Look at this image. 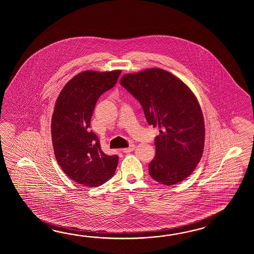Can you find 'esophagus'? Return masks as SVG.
<instances>
[{"mask_svg": "<svg viewBox=\"0 0 254 254\" xmlns=\"http://www.w3.org/2000/svg\"><path fill=\"white\" fill-rule=\"evenodd\" d=\"M135 149V145L133 144H131V145H129L128 148H125V149H123V152H125V153H129L130 151H133Z\"/></svg>", "mask_w": 254, "mask_h": 254, "instance_id": "1", "label": "esophagus"}]
</instances>
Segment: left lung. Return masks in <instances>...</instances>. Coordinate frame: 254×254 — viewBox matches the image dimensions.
<instances>
[{"mask_svg":"<svg viewBox=\"0 0 254 254\" xmlns=\"http://www.w3.org/2000/svg\"><path fill=\"white\" fill-rule=\"evenodd\" d=\"M139 101L148 124L158 126L156 154L149 163L151 178L164 185L181 183L194 171L204 148L205 128L200 104L184 81L151 68L121 78Z\"/></svg>","mask_w":254,"mask_h":254,"instance_id":"obj_1","label":"left lung"}]
</instances>
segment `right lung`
Listing matches in <instances>:
<instances>
[{"label": "right lung", "instance_id": "right-lung-1", "mask_svg": "<svg viewBox=\"0 0 254 254\" xmlns=\"http://www.w3.org/2000/svg\"><path fill=\"white\" fill-rule=\"evenodd\" d=\"M121 70H85L74 76L60 92L52 117V139L60 167L77 184L98 187L114 176L118 155L105 154L90 130L100 96L116 84Z\"/></svg>", "mask_w": 254, "mask_h": 254}]
</instances>
